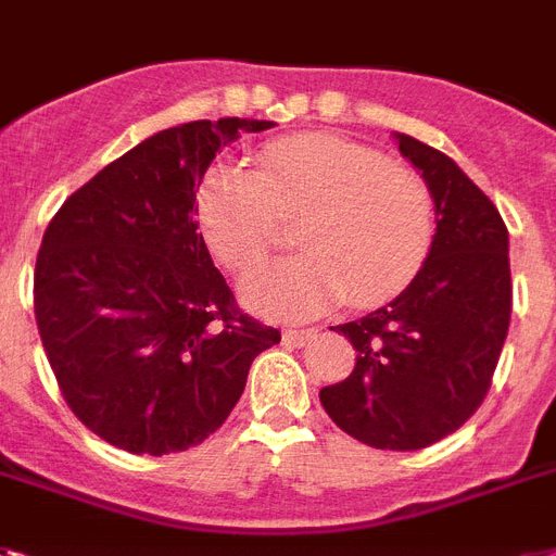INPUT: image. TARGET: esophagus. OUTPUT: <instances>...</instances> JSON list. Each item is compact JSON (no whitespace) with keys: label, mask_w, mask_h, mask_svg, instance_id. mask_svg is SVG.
Wrapping results in <instances>:
<instances>
[{"label":"esophagus","mask_w":556,"mask_h":556,"mask_svg":"<svg viewBox=\"0 0 556 556\" xmlns=\"http://www.w3.org/2000/svg\"><path fill=\"white\" fill-rule=\"evenodd\" d=\"M311 337H314V331H311V328H291V331L282 333V340H286L288 345H305Z\"/></svg>","instance_id":"34e87169"}]
</instances>
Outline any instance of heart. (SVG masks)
<instances>
[{
    "mask_svg": "<svg viewBox=\"0 0 556 556\" xmlns=\"http://www.w3.org/2000/svg\"><path fill=\"white\" fill-rule=\"evenodd\" d=\"M200 231L231 270L260 265L282 223L302 256L248 274L242 300L270 319H308L349 296L368 308L396 296L426 265L434 193L386 153L340 137H288L251 165H214L197 191Z\"/></svg>",
    "mask_w": 556,
    "mask_h": 556,
    "instance_id": "1",
    "label": "heart"
}]
</instances>
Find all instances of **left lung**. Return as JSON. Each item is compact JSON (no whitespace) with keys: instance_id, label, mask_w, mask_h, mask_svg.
<instances>
[{"instance_id":"1","label":"left lung","mask_w":556,"mask_h":556,"mask_svg":"<svg viewBox=\"0 0 556 556\" xmlns=\"http://www.w3.org/2000/svg\"><path fill=\"white\" fill-rule=\"evenodd\" d=\"M396 142L434 193V245L394 302L337 328L356 363L319 403L371 448L417 451L454 434L489 394L511 323V265L497 205L457 162L405 134Z\"/></svg>"}]
</instances>
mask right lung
I'll return each instance as SVG.
<instances>
[{
  "label": "right lung",
  "mask_w": 556,
  "mask_h": 556,
  "mask_svg": "<svg viewBox=\"0 0 556 556\" xmlns=\"http://www.w3.org/2000/svg\"><path fill=\"white\" fill-rule=\"evenodd\" d=\"M274 122H188L139 142L62 202L36 254L34 314L67 408L130 454L223 426L279 331L239 308L197 231L216 151Z\"/></svg>",
  "instance_id": "add662e5"
}]
</instances>
